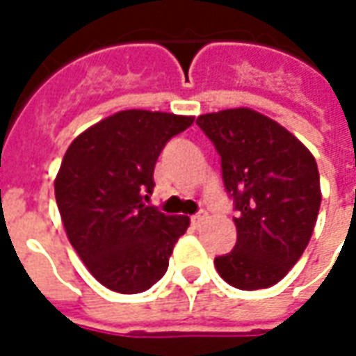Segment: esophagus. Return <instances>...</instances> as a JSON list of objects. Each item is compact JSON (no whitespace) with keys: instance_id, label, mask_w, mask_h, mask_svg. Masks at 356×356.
<instances>
[{"instance_id":"obj_1","label":"esophagus","mask_w":356,"mask_h":356,"mask_svg":"<svg viewBox=\"0 0 356 356\" xmlns=\"http://www.w3.org/2000/svg\"><path fill=\"white\" fill-rule=\"evenodd\" d=\"M206 216H208V213H206V211H198V213H196V216L191 217V221H193L194 227H200V225L204 223V219H206Z\"/></svg>"}]
</instances>
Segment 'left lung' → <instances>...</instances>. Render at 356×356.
I'll use <instances>...</instances> for the list:
<instances>
[{
    "label": "left lung",
    "mask_w": 356,
    "mask_h": 356,
    "mask_svg": "<svg viewBox=\"0 0 356 356\" xmlns=\"http://www.w3.org/2000/svg\"><path fill=\"white\" fill-rule=\"evenodd\" d=\"M196 124L221 156L225 191L238 211L236 244L216 257L217 273L238 290L275 286L303 255L321 209L313 154L255 110H221Z\"/></svg>",
    "instance_id": "left-lung-1"
}]
</instances>
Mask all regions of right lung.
I'll use <instances>...</instances> for the list:
<instances>
[{
  "label": "right lung",
  "instance_id": "obj_1",
  "mask_svg": "<svg viewBox=\"0 0 356 356\" xmlns=\"http://www.w3.org/2000/svg\"><path fill=\"white\" fill-rule=\"evenodd\" d=\"M194 118L122 110L72 140L55 198L72 248L108 290L139 293L168 270L188 217L165 216L145 200L154 188V165L171 137Z\"/></svg>",
  "mask_w": 356,
  "mask_h": 356
}]
</instances>
